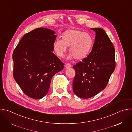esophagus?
Listing matches in <instances>:
<instances>
[{
    "label": "esophagus",
    "instance_id": "34e87169",
    "mask_svg": "<svg viewBox=\"0 0 132 132\" xmlns=\"http://www.w3.org/2000/svg\"><path fill=\"white\" fill-rule=\"evenodd\" d=\"M65 67L66 68H70V67H71V65L69 64V63H67V64H65Z\"/></svg>",
    "mask_w": 132,
    "mask_h": 132
}]
</instances>
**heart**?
<instances>
[{
  "label": "heart",
  "mask_w": 132,
  "mask_h": 132,
  "mask_svg": "<svg viewBox=\"0 0 132 132\" xmlns=\"http://www.w3.org/2000/svg\"><path fill=\"white\" fill-rule=\"evenodd\" d=\"M94 41L89 33L78 30H68L62 35V40H56L53 43V48L56 55L61 58L64 56L69 47L71 54L69 59L75 58L77 61L86 59L90 53Z\"/></svg>",
  "instance_id": "1"
}]
</instances>
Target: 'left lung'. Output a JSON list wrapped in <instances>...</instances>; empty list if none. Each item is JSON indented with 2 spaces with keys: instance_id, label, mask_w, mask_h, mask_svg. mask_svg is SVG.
I'll return each mask as SVG.
<instances>
[{
  "instance_id": "left-lung-1",
  "label": "left lung",
  "mask_w": 132,
  "mask_h": 132,
  "mask_svg": "<svg viewBox=\"0 0 132 132\" xmlns=\"http://www.w3.org/2000/svg\"><path fill=\"white\" fill-rule=\"evenodd\" d=\"M91 30L96 32L92 51L86 59L73 66L76 71L73 91L84 99L92 97L103 90L116 68L115 49L109 36L101 28Z\"/></svg>"
}]
</instances>
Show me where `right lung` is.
<instances>
[{"label": "right lung", "mask_w": 132, "mask_h": 132, "mask_svg": "<svg viewBox=\"0 0 132 132\" xmlns=\"http://www.w3.org/2000/svg\"><path fill=\"white\" fill-rule=\"evenodd\" d=\"M45 28L26 33L14 49L13 77L28 97L40 99L48 91L52 78L64 68L52 52L57 35Z\"/></svg>", "instance_id": "obj_1"}]
</instances>
